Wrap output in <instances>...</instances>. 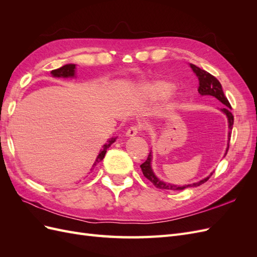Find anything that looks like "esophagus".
<instances>
[{
    "instance_id": "1",
    "label": "esophagus",
    "mask_w": 257,
    "mask_h": 257,
    "mask_svg": "<svg viewBox=\"0 0 257 257\" xmlns=\"http://www.w3.org/2000/svg\"><path fill=\"white\" fill-rule=\"evenodd\" d=\"M142 130H143V126H142V125H133V126H131V127L126 131V135L130 136V137L135 136V135H137Z\"/></svg>"
}]
</instances>
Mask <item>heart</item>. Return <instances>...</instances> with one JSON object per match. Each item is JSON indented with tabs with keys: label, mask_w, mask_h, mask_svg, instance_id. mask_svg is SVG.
Returning <instances> with one entry per match:
<instances>
[{
	"label": "heart",
	"mask_w": 257,
	"mask_h": 257,
	"mask_svg": "<svg viewBox=\"0 0 257 257\" xmlns=\"http://www.w3.org/2000/svg\"><path fill=\"white\" fill-rule=\"evenodd\" d=\"M147 90L154 97H166L173 90V85L165 81H157L147 85Z\"/></svg>",
	"instance_id": "b5f03b06"
}]
</instances>
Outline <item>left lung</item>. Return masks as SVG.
Here are the masks:
<instances>
[{
    "label": "left lung",
    "instance_id": "left-lung-1",
    "mask_svg": "<svg viewBox=\"0 0 257 257\" xmlns=\"http://www.w3.org/2000/svg\"><path fill=\"white\" fill-rule=\"evenodd\" d=\"M191 67L193 69V72L196 74V76L198 77V80H199V88H198V93L200 95H211L214 96L216 99H219L222 104H224L226 107L222 108V111L227 115V119H228V141H230V135H231V130H232V124H234V115L230 112L231 109V106L228 102L227 97L225 96L224 92L222 90V85L220 83V81L217 80L214 76H212L211 74H209L208 72L204 71V69H201L199 67H197L196 65L191 64ZM228 148L229 145L227 146V149H226V153L225 155L227 154L228 151ZM151 160H152V155H151V151L149 152V155H148V159L146 160V162H144L143 164L141 165L142 170H143V174L144 176L148 179V180L151 181L153 183V185L155 188L158 189H162V190H173V191H181L184 190L186 188H189V186H198L200 184L205 183L206 181H208V179L212 176V174L210 175L209 177L203 179V180H200L199 182L196 183H193V184H188V185H183V186H177L174 184H169V183H165L161 181L160 179H158L155 177V175L152 172V168H151Z\"/></svg>",
    "mask_w": 257,
    "mask_h": 257
}]
</instances>
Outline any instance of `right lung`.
<instances>
[{"mask_svg":"<svg viewBox=\"0 0 257 257\" xmlns=\"http://www.w3.org/2000/svg\"><path fill=\"white\" fill-rule=\"evenodd\" d=\"M51 74L54 76V77H73L75 75V64H66L64 66H62L58 69H53V71L51 72ZM115 142V138H110L109 141H108V143L106 145H104L103 149L100 150L98 157L94 163V166L97 164L98 162L102 161L105 157L106 154V151L108 148H109L111 146V144H113ZM94 169V168H93Z\"/></svg>","mask_w":257,"mask_h":257,"instance_id":"1","label":"right lung"}]
</instances>
